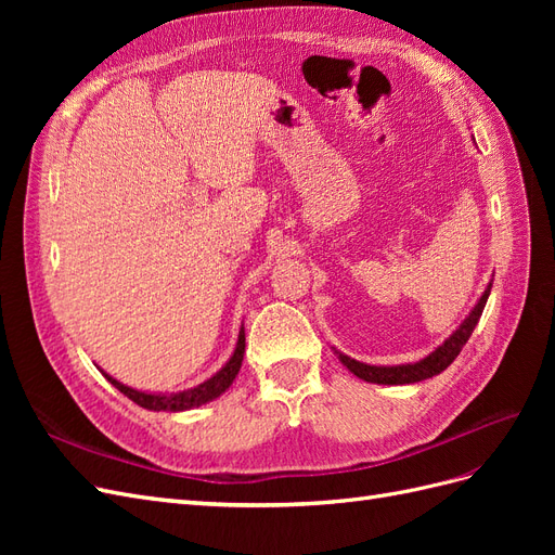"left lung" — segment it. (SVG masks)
I'll return each mask as SVG.
<instances>
[{"mask_svg": "<svg viewBox=\"0 0 555 555\" xmlns=\"http://www.w3.org/2000/svg\"><path fill=\"white\" fill-rule=\"evenodd\" d=\"M491 287H493V282L489 284V289L481 294L479 304L473 308V312H469V317L465 319V322L456 331H453L449 338L438 349L433 351V354H428L426 359H422L418 363H408V365H367V363L349 359L345 354H340V361L357 377H361L365 382H373V384H414V382L428 379L433 375H440L444 367H449L453 363V359L461 354L463 345L467 343L469 335H473V331H475V326L479 322V317L483 312L486 300H489Z\"/></svg>", "mask_w": 555, "mask_h": 555, "instance_id": "left-lung-1", "label": "left lung"}]
</instances>
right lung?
<instances>
[{
    "mask_svg": "<svg viewBox=\"0 0 555 555\" xmlns=\"http://www.w3.org/2000/svg\"><path fill=\"white\" fill-rule=\"evenodd\" d=\"M243 354H245V331L241 328L236 351H233V357L229 359V363L222 367V371L217 373V375H212L210 379H206L204 384L194 386V389L182 391V393H173V396L143 393V391H137V389H129V386H125V384H120L117 379L108 377L106 373L104 375H106V379L115 386L117 391L125 393L129 400H133V402H137V405H141L145 410H153V412H182V410H192V408L204 405V402L215 400L217 396H222L231 386V382L236 379V375L241 371V363H243Z\"/></svg>",
    "mask_w": 555,
    "mask_h": 555,
    "instance_id": "right-lung-1",
    "label": "right lung"
}]
</instances>
